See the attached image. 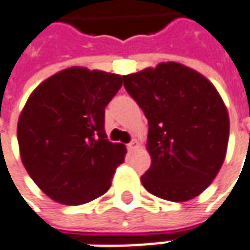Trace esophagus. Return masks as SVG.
Segmentation results:
<instances>
[{"label": "esophagus", "instance_id": "1", "mask_svg": "<svg viewBox=\"0 0 250 250\" xmlns=\"http://www.w3.org/2000/svg\"><path fill=\"white\" fill-rule=\"evenodd\" d=\"M137 144H139L137 140H133V141H130V143L127 144V148H128L130 151H133L134 148H137Z\"/></svg>", "mask_w": 250, "mask_h": 250}]
</instances>
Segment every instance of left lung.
Wrapping results in <instances>:
<instances>
[{
  "mask_svg": "<svg viewBox=\"0 0 250 250\" xmlns=\"http://www.w3.org/2000/svg\"><path fill=\"white\" fill-rule=\"evenodd\" d=\"M125 90L148 120L151 167L141 177L155 197L184 202L198 197L224 164L229 114L204 75L177 62H161L123 76Z\"/></svg>",
  "mask_w": 250,
  "mask_h": 250,
  "instance_id": "1",
  "label": "left lung"
}]
</instances>
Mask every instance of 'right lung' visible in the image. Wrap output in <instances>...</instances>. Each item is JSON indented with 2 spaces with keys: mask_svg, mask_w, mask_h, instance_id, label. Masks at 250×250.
<instances>
[{
  "mask_svg": "<svg viewBox=\"0 0 250 250\" xmlns=\"http://www.w3.org/2000/svg\"><path fill=\"white\" fill-rule=\"evenodd\" d=\"M123 78L73 66L43 81L28 97L17 136L25 169L53 201L82 205L110 188L125 147L110 143L104 109Z\"/></svg>",
  "mask_w": 250,
  "mask_h": 250,
  "instance_id": "right-lung-1",
  "label": "right lung"
}]
</instances>
